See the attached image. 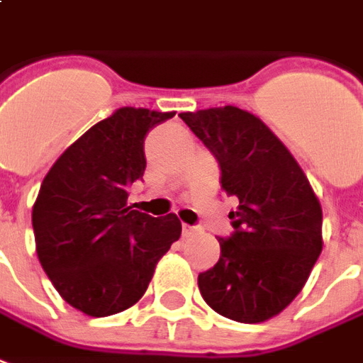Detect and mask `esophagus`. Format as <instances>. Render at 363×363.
I'll list each match as a JSON object with an SVG mask.
<instances>
[{
	"mask_svg": "<svg viewBox=\"0 0 363 363\" xmlns=\"http://www.w3.org/2000/svg\"><path fill=\"white\" fill-rule=\"evenodd\" d=\"M182 233H184V236H191V235H195V233H197V227H191V225H184V227H182Z\"/></svg>",
	"mask_w": 363,
	"mask_h": 363,
	"instance_id": "esophagus-1",
	"label": "esophagus"
}]
</instances>
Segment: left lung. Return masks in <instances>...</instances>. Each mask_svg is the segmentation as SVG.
Returning a JSON list of instances; mask_svg holds the SVG:
<instances>
[{"mask_svg":"<svg viewBox=\"0 0 363 363\" xmlns=\"http://www.w3.org/2000/svg\"><path fill=\"white\" fill-rule=\"evenodd\" d=\"M238 199L220 258L197 277L211 309L236 323H264L291 303L323 250V209L284 143L238 107L179 113Z\"/></svg>","mask_w":363,"mask_h":363,"instance_id":"obj_1","label":"left lung"}]
</instances>
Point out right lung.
<instances>
[{
  "label": "right lung",
  "instance_id": "1",
  "mask_svg": "<svg viewBox=\"0 0 363 363\" xmlns=\"http://www.w3.org/2000/svg\"><path fill=\"white\" fill-rule=\"evenodd\" d=\"M176 113L123 107L79 136L54 162L33 207L40 266L56 291L89 317H109L145 295L158 259L182 235L172 213L127 207L143 179L145 138Z\"/></svg>",
  "mask_w": 363,
  "mask_h": 363
}]
</instances>
